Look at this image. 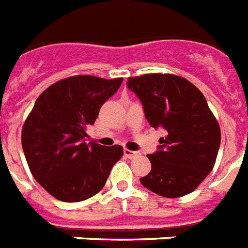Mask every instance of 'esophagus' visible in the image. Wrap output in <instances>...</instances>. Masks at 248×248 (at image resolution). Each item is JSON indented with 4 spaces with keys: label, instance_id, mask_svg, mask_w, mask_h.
Returning <instances> with one entry per match:
<instances>
[{
    "label": "esophagus",
    "instance_id": "1",
    "mask_svg": "<svg viewBox=\"0 0 248 248\" xmlns=\"http://www.w3.org/2000/svg\"><path fill=\"white\" fill-rule=\"evenodd\" d=\"M124 156L128 157V158H134V157L138 156V152H134V151H130V149H124Z\"/></svg>",
    "mask_w": 248,
    "mask_h": 248
}]
</instances>
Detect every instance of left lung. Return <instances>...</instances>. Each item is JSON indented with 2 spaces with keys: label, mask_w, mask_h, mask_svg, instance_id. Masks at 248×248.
<instances>
[{
  "label": "left lung",
  "mask_w": 248,
  "mask_h": 248,
  "mask_svg": "<svg viewBox=\"0 0 248 248\" xmlns=\"http://www.w3.org/2000/svg\"><path fill=\"white\" fill-rule=\"evenodd\" d=\"M138 96L151 126L165 129L148 158L152 170L140 183L165 198L190 194L216 163L220 146L219 124L198 87L175 75H144L126 81Z\"/></svg>",
  "instance_id": "obj_1"
}]
</instances>
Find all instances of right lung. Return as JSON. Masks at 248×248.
Listing matches in <instances>:
<instances>
[{"mask_svg": "<svg viewBox=\"0 0 248 248\" xmlns=\"http://www.w3.org/2000/svg\"><path fill=\"white\" fill-rule=\"evenodd\" d=\"M123 78L73 76L49 86L39 96L22 126L21 143L29 169L55 199H89L105 186L122 146L86 143V128Z\"/></svg>", "mask_w": 248, "mask_h": 248, "instance_id": "add662e5", "label": "right lung"}]
</instances>
